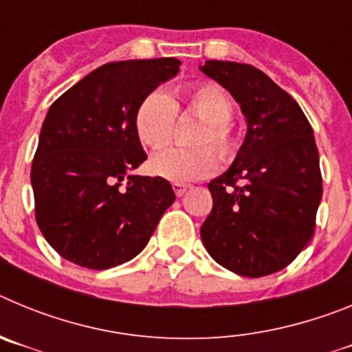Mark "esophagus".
I'll return each instance as SVG.
<instances>
[{"label":"esophagus","mask_w":352,"mask_h":352,"mask_svg":"<svg viewBox=\"0 0 352 352\" xmlns=\"http://www.w3.org/2000/svg\"><path fill=\"white\" fill-rule=\"evenodd\" d=\"M188 188H190V186L183 185V183H173V190H174V194L178 195V197H182V195L185 194Z\"/></svg>","instance_id":"esophagus-1"}]
</instances>
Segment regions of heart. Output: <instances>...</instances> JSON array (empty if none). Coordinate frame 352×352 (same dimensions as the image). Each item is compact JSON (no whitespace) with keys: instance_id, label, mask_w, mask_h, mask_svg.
<instances>
[{"instance_id":"1","label":"heart","mask_w":352,"mask_h":352,"mask_svg":"<svg viewBox=\"0 0 352 352\" xmlns=\"http://www.w3.org/2000/svg\"><path fill=\"white\" fill-rule=\"evenodd\" d=\"M182 100L186 111L203 120V126L199 129L194 144H211L222 160H231L238 151V139L231 126L234 104L229 93L219 84L199 82L185 89ZM178 107L179 102L173 100L166 93L153 91L146 96L135 114V130L142 144L151 149H160L169 144ZM217 166L219 160L206 146L164 149L149 160L151 173L173 183H190L206 178Z\"/></svg>"}]
</instances>
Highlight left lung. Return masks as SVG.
Listing matches in <instances>:
<instances>
[{
  "label": "left lung",
  "instance_id": "left-lung-1",
  "mask_svg": "<svg viewBox=\"0 0 352 352\" xmlns=\"http://www.w3.org/2000/svg\"><path fill=\"white\" fill-rule=\"evenodd\" d=\"M199 68L234 96L247 118L232 166L208 183L213 208L201 238L232 273L272 275L296 259L316 229L322 178L312 126L259 68L214 60Z\"/></svg>",
  "mask_w": 352,
  "mask_h": 352
}]
</instances>
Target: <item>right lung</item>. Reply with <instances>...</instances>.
I'll return each mask as SVG.
<instances>
[{"label":"right lung","instance_id":"obj_1","mask_svg":"<svg viewBox=\"0 0 352 352\" xmlns=\"http://www.w3.org/2000/svg\"><path fill=\"white\" fill-rule=\"evenodd\" d=\"M176 58L107 63L49 107L31 186L43 238L63 259L107 270L133 259L174 203L167 179L132 174L146 160L135 114Z\"/></svg>","mask_w":352,"mask_h":352}]
</instances>
